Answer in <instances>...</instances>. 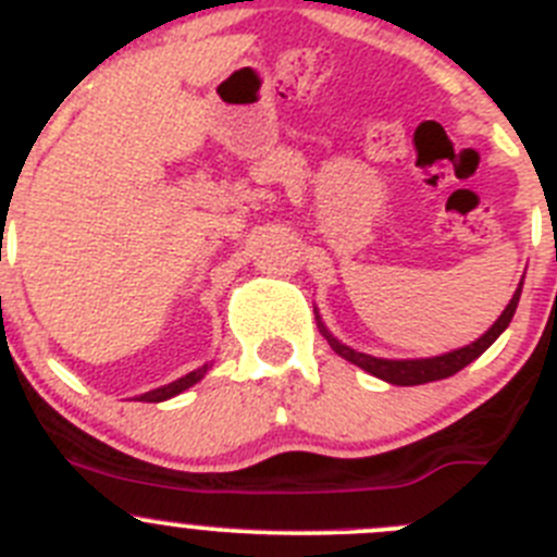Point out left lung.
Returning <instances> with one entry per match:
<instances>
[{"instance_id":"left-lung-1","label":"left lung","mask_w":557,"mask_h":557,"mask_svg":"<svg viewBox=\"0 0 557 557\" xmlns=\"http://www.w3.org/2000/svg\"><path fill=\"white\" fill-rule=\"evenodd\" d=\"M519 297H522V283H519V288L513 290V297H510L508 308L503 310V315H499L497 322L491 324V327L485 330L478 341H472V344H466V347H460V349H453V352H447V355H435V358H416V360H388V358H374V355H366V352H355L352 347L341 344L338 338H333V335H330V330L324 327L319 315H315V319H319V330H322V335L327 338L330 347H333L335 355H341L344 360L360 366L363 372L374 374V377L385 380V383H391V385H422V383H433V380L453 377V374L460 372L463 366H469L472 360H478L480 355H483L485 349H488L491 344H494V341L505 333V327H508L510 319H513V313H516Z\"/></svg>"}]
</instances>
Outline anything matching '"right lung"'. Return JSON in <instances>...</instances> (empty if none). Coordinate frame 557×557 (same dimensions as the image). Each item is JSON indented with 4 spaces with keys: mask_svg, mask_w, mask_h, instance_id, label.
<instances>
[{
    "mask_svg": "<svg viewBox=\"0 0 557 557\" xmlns=\"http://www.w3.org/2000/svg\"><path fill=\"white\" fill-rule=\"evenodd\" d=\"M208 369H210L208 363L199 366V369H194V372H188V374H185V377L174 380V383L160 385V388H154V391H147V394H141V399H144V403H163V399L177 397V394H183L185 388H191L194 383H199V380H202L205 374H208Z\"/></svg>",
    "mask_w": 557,
    "mask_h": 557,
    "instance_id": "right-lung-1",
    "label": "right lung"
}]
</instances>
